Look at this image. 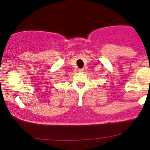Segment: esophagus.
<instances>
[{"label": "esophagus", "instance_id": "34e87169", "mask_svg": "<svg viewBox=\"0 0 150 150\" xmlns=\"http://www.w3.org/2000/svg\"><path fill=\"white\" fill-rule=\"evenodd\" d=\"M78 71L80 72V73H82V72H84V69H83V68H81V69L78 70Z\"/></svg>", "mask_w": 150, "mask_h": 150}]
</instances>
